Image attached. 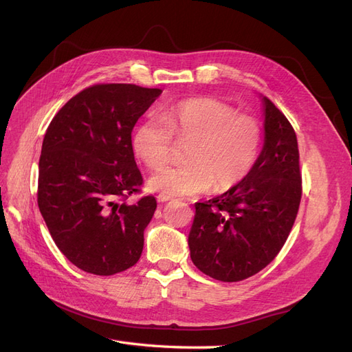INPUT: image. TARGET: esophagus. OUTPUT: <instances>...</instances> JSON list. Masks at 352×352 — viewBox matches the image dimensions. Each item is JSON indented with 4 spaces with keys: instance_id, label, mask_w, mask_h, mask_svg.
<instances>
[{
    "instance_id": "1",
    "label": "esophagus",
    "mask_w": 352,
    "mask_h": 352,
    "mask_svg": "<svg viewBox=\"0 0 352 352\" xmlns=\"http://www.w3.org/2000/svg\"><path fill=\"white\" fill-rule=\"evenodd\" d=\"M172 199H173V197L166 195V194H158L157 195V201L158 202H167V201H172Z\"/></svg>"
}]
</instances>
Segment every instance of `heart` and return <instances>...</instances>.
<instances>
[{
    "mask_svg": "<svg viewBox=\"0 0 352 352\" xmlns=\"http://www.w3.org/2000/svg\"><path fill=\"white\" fill-rule=\"evenodd\" d=\"M173 136L189 142L185 164L168 166L154 173L148 184L173 197L226 190L252 170L261 145L258 122L210 98L180 101L148 117L133 133V151L148 167L164 166L172 154Z\"/></svg>",
    "mask_w": 352,
    "mask_h": 352,
    "instance_id": "1",
    "label": "heart"
}]
</instances>
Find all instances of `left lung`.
Listing matches in <instances>:
<instances>
[{
	"instance_id": "8db88e82",
	"label": "left lung",
	"mask_w": 352,
	"mask_h": 352,
	"mask_svg": "<svg viewBox=\"0 0 352 352\" xmlns=\"http://www.w3.org/2000/svg\"><path fill=\"white\" fill-rule=\"evenodd\" d=\"M264 145L248 176L225 194L195 204L190 258L210 278L239 282L270 264L294 226L302 195L292 124L269 100Z\"/></svg>"
}]
</instances>
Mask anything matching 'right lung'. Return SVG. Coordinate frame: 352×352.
<instances>
[{"label":"right lung","instance_id":"right-lung-1","mask_svg":"<svg viewBox=\"0 0 352 352\" xmlns=\"http://www.w3.org/2000/svg\"><path fill=\"white\" fill-rule=\"evenodd\" d=\"M163 91L97 83L70 98L42 142L38 207L58 250L80 270L111 276L140 260L157 208L141 192L132 131Z\"/></svg>","mask_w":352,"mask_h":352}]
</instances>
